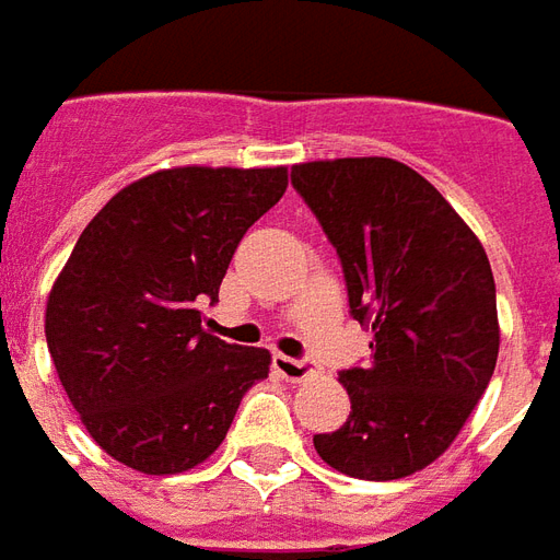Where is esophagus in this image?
I'll list each match as a JSON object with an SVG mask.
<instances>
[{"mask_svg": "<svg viewBox=\"0 0 560 560\" xmlns=\"http://www.w3.org/2000/svg\"><path fill=\"white\" fill-rule=\"evenodd\" d=\"M273 371L283 376V380H289V383H301V380H307L316 368H313L311 359H292V355L277 352V355H273Z\"/></svg>", "mask_w": 560, "mask_h": 560, "instance_id": "1", "label": "esophagus"}]
</instances>
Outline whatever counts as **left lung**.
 <instances>
[{
  "label": "left lung",
  "instance_id": "left-lung-1",
  "mask_svg": "<svg viewBox=\"0 0 560 560\" xmlns=\"http://www.w3.org/2000/svg\"><path fill=\"white\" fill-rule=\"evenodd\" d=\"M292 186L335 244L371 362L340 371L350 419L313 446L355 479L410 477L450 450L501 347L486 249L446 198L386 156L292 165Z\"/></svg>",
  "mask_w": 560,
  "mask_h": 560
}]
</instances>
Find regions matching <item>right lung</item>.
I'll use <instances>...</instances> for the list:
<instances>
[{
    "label": "right lung",
    "instance_id": "1",
    "mask_svg": "<svg viewBox=\"0 0 560 560\" xmlns=\"http://www.w3.org/2000/svg\"><path fill=\"white\" fill-rule=\"evenodd\" d=\"M289 172L184 165L135 180L83 229L50 289L45 335L59 383L110 458L184 474L229 434L271 352L205 328L241 237Z\"/></svg>",
    "mask_w": 560,
    "mask_h": 560
}]
</instances>
